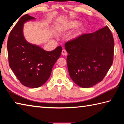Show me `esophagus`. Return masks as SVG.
<instances>
[{
    "label": "esophagus",
    "mask_w": 124,
    "mask_h": 124,
    "mask_svg": "<svg viewBox=\"0 0 124 124\" xmlns=\"http://www.w3.org/2000/svg\"><path fill=\"white\" fill-rule=\"evenodd\" d=\"M62 55H67V52L66 51L65 49H62Z\"/></svg>",
    "instance_id": "esophagus-1"
}]
</instances>
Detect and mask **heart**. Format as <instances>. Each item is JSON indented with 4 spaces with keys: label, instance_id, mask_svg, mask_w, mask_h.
Masks as SVG:
<instances>
[{
    "label": "heart",
    "instance_id": "b5f03b06",
    "mask_svg": "<svg viewBox=\"0 0 124 124\" xmlns=\"http://www.w3.org/2000/svg\"><path fill=\"white\" fill-rule=\"evenodd\" d=\"M80 22L77 21H71L67 22L66 25H65V28L66 30L72 29L78 27L80 25Z\"/></svg>",
    "mask_w": 124,
    "mask_h": 124
}]
</instances>
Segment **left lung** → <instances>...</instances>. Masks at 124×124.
<instances>
[{"mask_svg": "<svg viewBox=\"0 0 124 124\" xmlns=\"http://www.w3.org/2000/svg\"><path fill=\"white\" fill-rule=\"evenodd\" d=\"M65 48L70 78L82 88L102 81L113 64L114 42L108 26L67 42Z\"/></svg>", "mask_w": 124, "mask_h": 124, "instance_id": "1", "label": "left lung"}]
</instances>
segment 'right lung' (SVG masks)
I'll return each instance as SVG.
<instances>
[{
	"label": "right lung",
	"instance_id": "add662e5",
	"mask_svg": "<svg viewBox=\"0 0 124 124\" xmlns=\"http://www.w3.org/2000/svg\"><path fill=\"white\" fill-rule=\"evenodd\" d=\"M34 19L28 14L22 16L10 33L7 43L11 69L22 85L33 88L42 86L48 80L62 51L61 46L46 51L27 42L23 33V25Z\"/></svg>",
	"mask_w": 124,
	"mask_h": 124
}]
</instances>
